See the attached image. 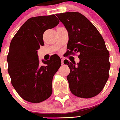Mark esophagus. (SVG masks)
<instances>
[{
  "instance_id": "obj_1",
  "label": "esophagus",
  "mask_w": 120,
  "mask_h": 120,
  "mask_svg": "<svg viewBox=\"0 0 120 120\" xmlns=\"http://www.w3.org/2000/svg\"><path fill=\"white\" fill-rule=\"evenodd\" d=\"M60 58H61V62H62V64H64V59L63 57H62V56L60 57Z\"/></svg>"
}]
</instances>
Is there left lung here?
I'll list each match as a JSON object with an SVG mask.
<instances>
[{
	"label": "left lung",
	"instance_id": "1",
	"mask_svg": "<svg viewBox=\"0 0 120 120\" xmlns=\"http://www.w3.org/2000/svg\"><path fill=\"white\" fill-rule=\"evenodd\" d=\"M56 15L68 32L67 56L78 53L80 62L75 65L65 59L70 72L67 79L71 92L80 98L98 95L109 78V52L102 36L82 14L69 12Z\"/></svg>",
	"mask_w": 120,
	"mask_h": 120
}]
</instances>
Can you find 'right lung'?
I'll list each match as a JSON object with an SVG mask.
<instances>
[{
    "label": "right lung",
    "instance_id": "obj_1",
    "mask_svg": "<svg viewBox=\"0 0 120 120\" xmlns=\"http://www.w3.org/2000/svg\"><path fill=\"white\" fill-rule=\"evenodd\" d=\"M55 15L29 19L12 39L7 56L8 72L11 83L26 101L38 103L49 98L52 93V79L61 65L57 55L40 65L37 50L44 45V32L57 26Z\"/></svg>",
    "mask_w": 120,
    "mask_h": 120
}]
</instances>
